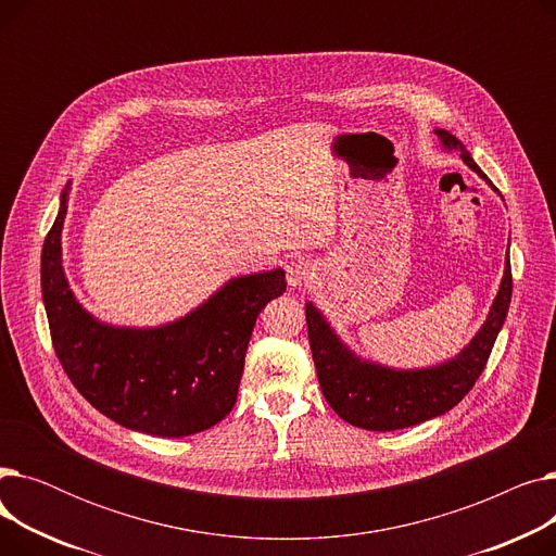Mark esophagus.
Wrapping results in <instances>:
<instances>
[{
  "label": "esophagus",
  "instance_id": "esophagus-1",
  "mask_svg": "<svg viewBox=\"0 0 556 556\" xmlns=\"http://www.w3.org/2000/svg\"><path fill=\"white\" fill-rule=\"evenodd\" d=\"M315 279V266L306 258L290 261L286 266V281L290 288H302Z\"/></svg>",
  "mask_w": 556,
  "mask_h": 556
}]
</instances>
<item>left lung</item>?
<instances>
[{
  "instance_id": "1",
  "label": "left lung",
  "mask_w": 556,
  "mask_h": 556,
  "mask_svg": "<svg viewBox=\"0 0 556 556\" xmlns=\"http://www.w3.org/2000/svg\"><path fill=\"white\" fill-rule=\"evenodd\" d=\"M444 149L457 151L466 166L482 180H491L473 162L464 143L448 130H434ZM509 256V254H507ZM511 302V266L507 258L505 277L493 300L486 323L478 336L453 361L428 369H390L361 361L333 333L327 319L311 302L306 304L308 342L319 388L327 403L346 424L365 430H399L440 417L471 392L480 378Z\"/></svg>"
}]
</instances>
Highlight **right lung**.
<instances>
[{"mask_svg":"<svg viewBox=\"0 0 556 556\" xmlns=\"http://www.w3.org/2000/svg\"><path fill=\"white\" fill-rule=\"evenodd\" d=\"M67 191L42 248V300L55 356L74 388L108 419L155 437H187L225 419L237 403L258 313L283 295L281 268L229 279L202 306L157 329L99 323L63 273Z\"/></svg>","mask_w":556,"mask_h":556,"instance_id":"right-lung-1","label":"right lung"}]
</instances>
